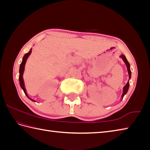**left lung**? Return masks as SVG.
I'll return each mask as SVG.
<instances>
[{
  "mask_svg": "<svg viewBox=\"0 0 150 150\" xmlns=\"http://www.w3.org/2000/svg\"><path fill=\"white\" fill-rule=\"evenodd\" d=\"M120 58L122 59L123 60V61L124 62V63L126 64V67H127V69H128V75H129V80H128V82H127V84L124 86V87L123 88V93L122 94V96H121V98H122V100L124 96L127 93V92H128V91L129 86V80H130V79H131V76H132V71H131V70H130V64L128 60H127L125 55H123V54H121V55H120Z\"/></svg>",
  "mask_w": 150,
  "mask_h": 150,
  "instance_id": "8db88e82",
  "label": "left lung"
}]
</instances>
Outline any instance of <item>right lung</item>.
I'll list each match as a JSON object with an SVG mask.
<instances>
[{
  "mask_svg": "<svg viewBox=\"0 0 150 150\" xmlns=\"http://www.w3.org/2000/svg\"><path fill=\"white\" fill-rule=\"evenodd\" d=\"M31 50H32V48H31L30 52L25 54V55H24L23 58H22V62L21 64L20 65V68H19V82H20V86L21 88L23 90L24 92L25 95H26V96L30 98V99L31 100H32L33 102H35V100L32 99V98H31L28 95V93L26 92V88H25V85H24V79H23V74H24V68H25V64H26V61H27V59L28 57H29V56L31 55Z\"/></svg>",
  "mask_w": 150,
  "mask_h": 150,
  "instance_id": "add662e5",
  "label": "right lung"
}]
</instances>
